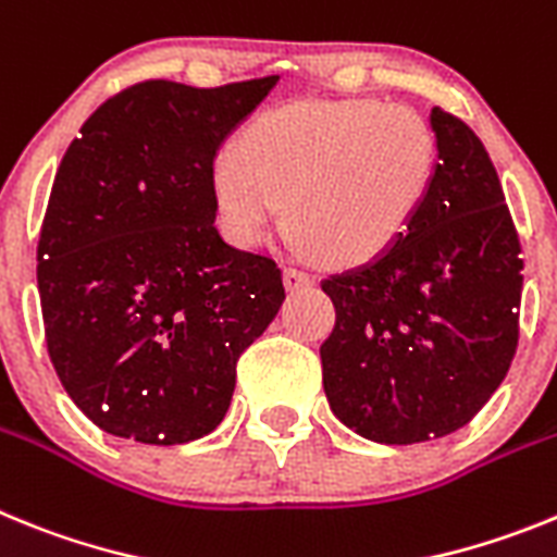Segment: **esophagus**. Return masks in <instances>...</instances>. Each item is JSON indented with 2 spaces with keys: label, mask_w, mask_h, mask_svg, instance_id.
Returning <instances> with one entry per match:
<instances>
[{
  "label": "esophagus",
  "mask_w": 557,
  "mask_h": 557,
  "mask_svg": "<svg viewBox=\"0 0 557 557\" xmlns=\"http://www.w3.org/2000/svg\"><path fill=\"white\" fill-rule=\"evenodd\" d=\"M285 285L292 288V292H302V288H313L317 285V277L306 269H297V265H288L285 269Z\"/></svg>",
  "instance_id": "1"
}]
</instances>
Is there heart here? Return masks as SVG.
<instances>
[{"mask_svg":"<svg viewBox=\"0 0 557 557\" xmlns=\"http://www.w3.org/2000/svg\"><path fill=\"white\" fill-rule=\"evenodd\" d=\"M437 168L420 111L372 98L297 100L263 111L212 162L232 240L258 246L283 219L333 263L379 258L412 226Z\"/></svg>","mask_w":557,"mask_h":557,"instance_id":"1","label":"heart"}]
</instances>
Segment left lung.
I'll list each match as a JSON object with an SVG mask.
<instances>
[{"instance_id":"left-lung-1","label":"left lung","mask_w":557,"mask_h":557,"mask_svg":"<svg viewBox=\"0 0 557 557\" xmlns=\"http://www.w3.org/2000/svg\"><path fill=\"white\" fill-rule=\"evenodd\" d=\"M437 168L412 226L384 255L322 283L333 414L386 446L446 437L487 404L519 347L521 244L480 137L432 109Z\"/></svg>"}]
</instances>
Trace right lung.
<instances>
[{
	"label": "right lung",
	"instance_id": "1",
	"mask_svg": "<svg viewBox=\"0 0 557 557\" xmlns=\"http://www.w3.org/2000/svg\"><path fill=\"white\" fill-rule=\"evenodd\" d=\"M280 77L117 91L58 164L36 249L45 342L66 395L148 446L210 434L240 352L285 299L272 255L215 226L212 162Z\"/></svg>",
	"mask_w": 557,
	"mask_h": 557
}]
</instances>
